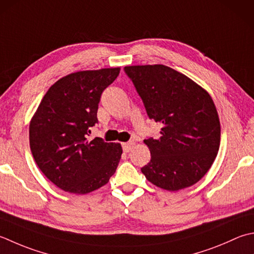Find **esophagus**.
<instances>
[{
  "mask_svg": "<svg viewBox=\"0 0 254 254\" xmlns=\"http://www.w3.org/2000/svg\"><path fill=\"white\" fill-rule=\"evenodd\" d=\"M134 145H135V142H134V141H128V142H127V143H123V151L126 152V153L130 152L131 148H132Z\"/></svg>",
  "mask_w": 254,
  "mask_h": 254,
  "instance_id": "esophagus-1",
  "label": "esophagus"
}]
</instances>
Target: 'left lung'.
<instances>
[{
    "mask_svg": "<svg viewBox=\"0 0 254 254\" xmlns=\"http://www.w3.org/2000/svg\"><path fill=\"white\" fill-rule=\"evenodd\" d=\"M147 116L162 124L161 137L144 140L151 161L141 168L163 190L190 187L205 176L220 145V122L211 97L185 74L164 64L127 66Z\"/></svg>",
    "mask_w": 254,
    "mask_h": 254,
    "instance_id": "8db88e82",
    "label": "left lung"
}]
</instances>
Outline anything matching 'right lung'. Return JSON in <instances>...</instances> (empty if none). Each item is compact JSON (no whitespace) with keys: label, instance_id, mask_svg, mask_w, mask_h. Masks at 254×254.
<instances>
[{"label":"right lung","instance_id":"add662e5","mask_svg":"<svg viewBox=\"0 0 254 254\" xmlns=\"http://www.w3.org/2000/svg\"><path fill=\"white\" fill-rule=\"evenodd\" d=\"M120 68L73 72L48 89L29 123V146L39 170L61 190L91 192L110 180L120 162L122 147L101 137L88 140L98 123L104 89Z\"/></svg>","mask_w":254,"mask_h":254}]
</instances>
